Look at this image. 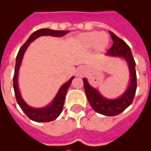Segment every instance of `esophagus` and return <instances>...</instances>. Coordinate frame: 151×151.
<instances>
[{
    "instance_id": "1",
    "label": "esophagus",
    "mask_w": 151,
    "mask_h": 151,
    "mask_svg": "<svg viewBox=\"0 0 151 151\" xmlns=\"http://www.w3.org/2000/svg\"><path fill=\"white\" fill-rule=\"evenodd\" d=\"M86 71H87V69H86L85 66H80L77 69V73L76 74L78 77H82V76H84L86 73Z\"/></svg>"
}]
</instances>
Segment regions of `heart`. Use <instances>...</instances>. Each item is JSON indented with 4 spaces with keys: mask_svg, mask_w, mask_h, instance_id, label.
<instances>
[{
    "mask_svg": "<svg viewBox=\"0 0 151 151\" xmlns=\"http://www.w3.org/2000/svg\"><path fill=\"white\" fill-rule=\"evenodd\" d=\"M79 41L85 48H91L95 47L96 50L101 52L107 47L109 37L107 34L103 32H87L79 36Z\"/></svg>",
    "mask_w": 151,
    "mask_h": 151,
    "instance_id": "b5f03b06",
    "label": "heart"
}]
</instances>
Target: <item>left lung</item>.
I'll use <instances>...</instances> for the list:
<instances>
[{"instance_id":"left-lung-1","label":"left lung","mask_w":151,"mask_h":151,"mask_svg":"<svg viewBox=\"0 0 151 151\" xmlns=\"http://www.w3.org/2000/svg\"><path fill=\"white\" fill-rule=\"evenodd\" d=\"M109 33L114 43L106 55L118 57L126 62L129 71V83L126 90L117 98L108 99L103 96L96 88L92 87L87 78H83V82L85 94L92 109L105 116H116L129 107L133 101L137 87L136 63L129 45L113 32L109 31Z\"/></svg>"}]
</instances>
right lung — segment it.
<instances>
[{
	"label": "right lung",
	"instance_id": "obj_1",
	"mask_svg": "<svg viewBox=\"0 0 151 151\" xmlns=\"http://www.w3.org/2000/svg\"><path fill=\"white\" fill-rule=\"evenodd\" d=\"M68 30H53L51 29H41L34 32L33 34L29 36L24 45L20 48L19 51L18 52L17 56H16V61H15V73L13 77V88L15 91V95L16 97L18 104L19 105L20 108L26 114L27 117L32 121L37 122H48L54 121L59 117V114L63 111V104L65 102V97H66V92L68 88L70 87L72 80L74 77H71L70 79H69L68 81L64 83L61 87L59 88V91L54 97V99L51 101L47 106L44 107H32L30 106L27 104L25 100L22 99V95L20 93L19 88V82H18V78H19V72L20 66L22 64V59L24 56V54L27 49L28 48L29 45L35 41L37 37L41 36H51L60 37L66 34H68Z\"/></svg>",
	"mask_w": 151,
	"mask_h": 151
}]
</instances>
